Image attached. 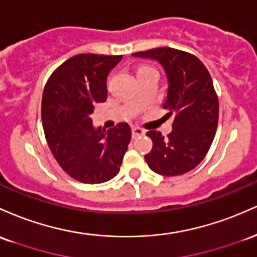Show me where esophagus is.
I'll return each instance as SVG.
<instances>
[{"instance_id":"obj_1","label":"esophagus","mask_w":257,"mask_h":257,"mask_svg":"<svg viewBox=\"0 0 257 257\" xmlns=\"http://www.w3.org/2000/svg\"><path fill=\"white\" fill-rule=\"evenodd\" d=\"M144 134H146V132H144V130H142L141 127H132V137L134 138L143 136Z\"/></svg>"}]
</instances>
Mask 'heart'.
<instances>
[{"label": "heart", "instance_id": "obj_1", "mask_svg": "<svg viewBox=\"0 0 257 257\" xmlns=\"http://www.w3.org/2000/svg\"><path fill=\"white\" fill-rule=\"evenodd\" d=\"M144 69H153V68H151V66H142V68L138 69V71H140V70H144Z\"/></svg>", "mask_w": 257, "mask_h": 257}]
</instances>
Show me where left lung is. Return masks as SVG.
I'll list each match as a JSON object with an SVG mask.
<instances>
[{
	"label": "left lung",
	"instance_id": "1",
	"mask_svg": "<svg viewBox=\"0 0 257 257\" xmlns=\"http://www.w3.org/2000/svg\"><path fill=\"white\" fill-rule=\"evenodd\" d=\"M132 56L157 59L169 80L164 109L174 116L171 134L147 132L153 148L144 157L152 171L180 176L197 167L206 157L218 123V98L211 75L198 57L171 47L136 52Z\"/></svg>",
	"mask_w": 257,
	"mask_h": 257
}]
</instances>
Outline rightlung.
Masks as SVG:
<instances>
[{"label":"right lung","mask_w":257,"mask_h":257,"mask_svg":"<svg viewBox=\"0 0 257 257\" xmlns=\"http://www.w3.org/2000/svg\"><path fill=\"white\" fill-rule=\"evenodd\" d=\"M122 56L76 54L52 73L41 103L43 132L54 159L74 180L103 183L120 171L131 128L120 122L104 132L92 126L97 103L105 102L106 76Z\"/></svg>","instance_id":"add662e5"}]
</instances>
